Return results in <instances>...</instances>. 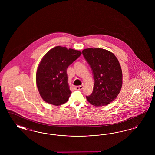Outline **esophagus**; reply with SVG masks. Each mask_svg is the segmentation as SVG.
I'll list each match as a JSON object with an SVG mask.
<instances>
[{
    "label": "esophagus",
    "instance_id": "1",
    "mask_svg": "<svg viewBox=\"0 0 155 155\" xmlns=\"http://www.w3.org/2000/svg\"><path fill=\"white\" fill-rule=\"evenodd\" d=\"M84 88V86L83 85H80V86H78V87H75V89L76 90H82Z\"/></svg>",
    "mask_w": 155,
    "mask_h": 155
}]
</instances>
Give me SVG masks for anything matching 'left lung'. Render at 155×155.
<instances>
[{"label":"left lung","instance_id":"left-lung-1","mask_svg":"<svg viewBox=\"0 0 155 155\" xmlns=\"http://www.w3.org/2000/svg\"><path fill=\"white\" fill-rule=\"evenodd\" d=\"M82 54L92 70L95 80L93 92L86 96L87 99L96 107L110 104L118 96L123 84L118 59L112 52L102 48L85 49Z\"/></svg>","mask_w":155,"mask_h":155}]
</instances>
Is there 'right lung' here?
<instances>
[{
  "instance_id": "add662e5",
  "label": "right lung",
  "mask_w": 155,
  "mask_h": 155,
  "mask_svg": "<svg viewBox=\"0 0 155 155\" xmlns=\"http://www.w3.org/2000/svg\"><path fill=\"white\" fill-rule=\"evenodd\" d=\"M81 54L79 51L61 46L52 48L45 54L36 74L37 88L45 102L55 106L67 102L71 91L67 68Z\"/></svg>"
}]
</instances>
